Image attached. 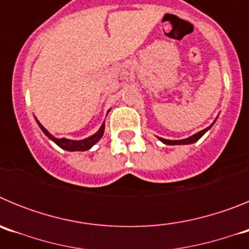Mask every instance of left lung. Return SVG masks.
Instances as JSON below:
<instances>
[{
  "mask_svg": "<svg viewBox=\"0 0 249 249\" xmlns=\"http://www.w3.org/2000/svg\"><path fill=\"white\" fill-rule=\"evenodd\" d=\"M210 128H211V126L207 127V128L203 129V131L198 132V133H196V135L191 136V137L186 138V140L171 141V140H164V138H160V141H162V142H163V143H166V144H190V143H195V142H197V141H198L199 138H201L202 136H203L204 133H206V132L208 131Z\"/></svg>",
  "mask_w": 249,
  "mask_h": 249,
  "instance_id": "left-lung-1",
  "label": "left lung"
}]
</instances>
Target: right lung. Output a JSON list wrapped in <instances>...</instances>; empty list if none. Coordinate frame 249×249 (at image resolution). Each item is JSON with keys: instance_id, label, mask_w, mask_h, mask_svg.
<instances>
[{"instance_id": "add662e5", "label": "right lung", "mask_w": 249, "mask_h": 249, "mask_svg": "<svg viewBox=\"0 0 249 249\" xmlns=\"http://www.w3.org/2000/svg\"><path fill=\"white\" fill-rule=\"evenodd\" d=\"M37 123H38V126L41 127V129L43 131V133H45V135L47 136L50 140L53 141L57 146H59L61 148L66 149V151H87V149L91 148L94 143H97L98 141H100V138L103 136V132H105V124H102V126H101V128L98 129V132H96L93 136H91V137H89V138H86V140L72 141V140H67V138H59L58 140V138H54L53 136L51 135V133H48L47 129H46L45 127H43L42 124L38 122V121H37Z\"/></svg>"}]
</instances>
